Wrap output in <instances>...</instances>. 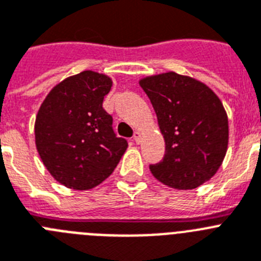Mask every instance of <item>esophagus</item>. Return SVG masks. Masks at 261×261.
<instances>
[{"instance_id":"1","label":"esophagus","mask_w":261,"mask_h":261,"mask_svg":"<svg viewBox=\"0 0 261 261\" xmlns=\"http://www.w3.org/2000/svg\"><path fill=\"white\" fill-rule=\"evenodd\" d=\"M140 138H142V135H140L139 131H135V133H134V137H133L134 142H135V143H139Z\"/></svg>"}]
</instances>
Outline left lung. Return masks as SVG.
<instances>
[{"label": "left lung", "mask_w": 261, "mask_h": 261, "mask_svg": "<svg viewBox=\"0 0 261 261\" xmlns=\"http://www.w3.org/2000/svg\"><path fill=\"white\" fill-rule=\"evenodd\" d=\"M165 140L162 162L149 165L163 184L180 190L202 185L221 167L228 144V119L209 87L168 72L140 80Z\"/></svg>", "instance_id": "obj_1"}]
</instances>
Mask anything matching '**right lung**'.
<instances>
[{"instance_id":"right-lung-1","label":"right lung","mask_w":261,"mask_h":261,"mask_svg":"<svg viewBox=\"0 0 261 261\" xmlns=\"http://www.w3.org/2000/svg\"><path fill=\"white\" fill-rule=\"evenodd\" d=\"M112 80L84 71L58 84L43 101L35 121V143L56 181L87 190L108 178L127 148L102 108Z\"/></svg>"}]
</instances>
